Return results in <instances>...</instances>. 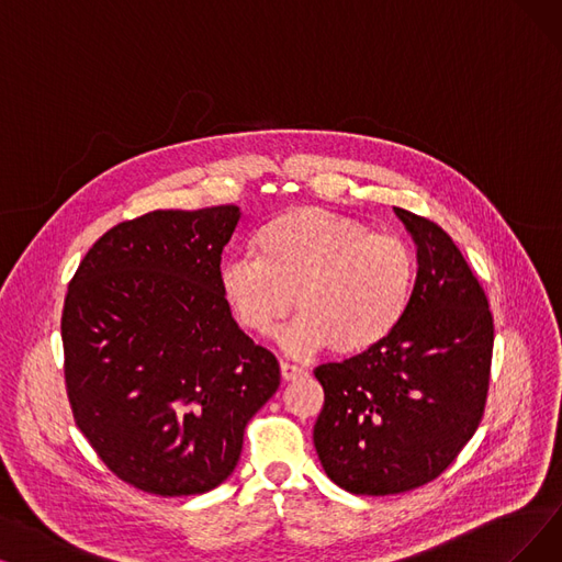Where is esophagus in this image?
Listing matches in <instances>:
<instances>
[{
    "mask_svg": "<svg viewBox=\"0 0 562 562\" xmlns=\"http://www.w3.org/2000/svg\"><path fill=\"white\" fill-rule=\"evenodd\" d=\"M281 375L283 380H297L306 375V369L297 367V364H290V362H281Z\"/></svg>",
    "mask_w": 562,
    "mask_h": 562,
    "instance_id": "1",
    "label": "esophagus"
}]
</instances>
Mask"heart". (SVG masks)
Instances as JSON below:
<instances>
[{
	"label": "heart",
	"mask_w": 562,
	"mask_h": 562,
	"mask_svg": "<svg viewBox=\"0 0 562 562\" xmlns=\"http://www.w3.org/2000/svg\"><path fill=\"white\" fill-rule=\"evenodd\" d=\"M254 251L221 262V297L244 329L260 336L295 302L302 313L281 331L295 355L327 346L334 355H362L394 334L413 302L411 241L323 207L279 212L258 231Z\"/></svg>",
	"instance_id": "heart-1"
}]
</instances>
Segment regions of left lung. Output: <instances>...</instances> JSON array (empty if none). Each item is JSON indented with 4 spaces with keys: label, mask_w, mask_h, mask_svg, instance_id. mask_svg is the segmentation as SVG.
Returning a JSON list of instances; mask_svg holds the SVG:
<instances>
[{
    "label": "left lung",
    "mask_w": 562,
    "mask_h": 562,
    "mask_svg": "<svg viewBox=\"0 0 562 562\" xmlns=\"http://www.w3.org/2000/svg\"><path fill=\"white\" fill-rule=\"evenodd\" d=\"M417 246L408 313L387 339L323 364L313 445L327 477L357 496L436 480L477 431L491 373L493 318L480 281L434 221L394 207Z\"/></svg>",
    "instance_id": "obj_1"
}]
</instances>
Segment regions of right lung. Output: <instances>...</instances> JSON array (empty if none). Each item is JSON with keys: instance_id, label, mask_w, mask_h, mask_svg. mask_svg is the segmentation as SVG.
Returning <instances> with one entry per match:
<instances>
[{"instance_id": "obj_1", "label": "right lung", "mask_w": 562, "mask_h": 562, "mask_svg": "<svg viewBox=\"0 0 562 562\" xmlns=\"http://www.w3.org/2000/svg\"><path fill=\"white\" fill-rule=\"evenodd\" d=\"M239 207L156 210L82 258L61 313L76 424L120 480L156 496L226 482L244 429L281 383L277 357L218 290Z\"/></svg>"}]
</instances>
